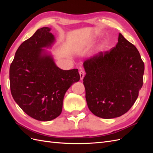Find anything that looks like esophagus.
I'll use <instances>...</instances> for the list:
<instances>
[{"mask_svg": "<svg viewBox=\"0 0 153 153\" xmlns=\"http://www.w3.org/2000/svg\"><path fill=\"white\" fill-rule=\"evenodd\" d=\"M79 74L80 76V79H81V80H82L83 79L84 76H85V71H84L83 70H80L79 71Z\"/></svg>", "mask_w": 153, "mask_h": 153, "instance_id": "esophagus-1", "label": "esophagus"}]
</instances>
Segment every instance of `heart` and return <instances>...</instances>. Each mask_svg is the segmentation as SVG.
I'll list each match as a JSON object with an SVG mask.
<instances>
[{"label":"heart","mask_w":153,"mask_h":153,"mask_svg":"<svg viewBox=\"0 0 153 153\" xmlns=\"http://www.w3.org/2000/svg\"><path fill=\"white\" fill-rule=\"evenodd\" d=\"M106 46V43H103L102 45H100V47H99V52H102L105 49V47Z\"/></svg>","instance_id":"obj_1"}]
</instances>
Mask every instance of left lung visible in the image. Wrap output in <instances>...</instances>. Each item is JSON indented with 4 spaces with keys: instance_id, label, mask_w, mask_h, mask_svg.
Instances as JSON below:
<instances>
[{
    "instance_id": "left-lung-1",
    "label": "left lung",
    "mask_w": 153,
    "mask_h": 153,
    "mask_svg": "<svg viewBox=\"0 0 153 153\" xmlns=\"http://www.w3.org/2000/svg\"><path fill=\"white\" fill-rule=\"evenodd\" d=\"M83 66L87 104L93 114L110 119L131 108L143 86L145 70L134 45L119 33L114 48L87 59Z\"/></svg>"
}]
</instances>
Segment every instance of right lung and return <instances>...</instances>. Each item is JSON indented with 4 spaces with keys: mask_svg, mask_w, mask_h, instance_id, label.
<instances>
[{
    "mask_svg": "<svg viewBox=\"0 0 153 153\" xmlns=\"http://www.w3.org/2000/svg\"><path fill=\"white\" fill-rule=\"evenodd\" d=\"M51 28L39 29L20 45L10 67L13 99L27 114L39 121H51L62 110L65 93L79 82L77 69L58 68L51 52L56 42Z\"/></svg>",
    "mask_w": 153,
    "mask_h": 153,
    "instance_id": "add662e5",
    "label": "right lung"
}]
</instances>
